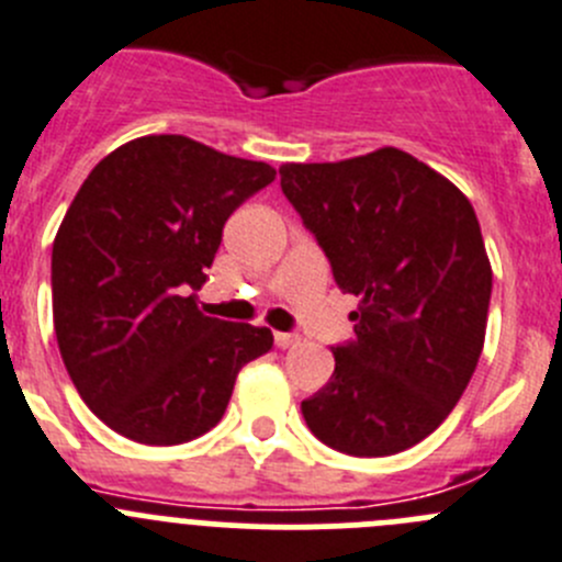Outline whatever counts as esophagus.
I'll list each match as a JSON object with an SVG mask.
<instances>
[{
	"mask_svg": "<svg viewBox=\"0 0 562 562\" xmlns=\"http://www.w3.org/2000/svg\"><path fill=\"white\" fill-rule=\"evenodd\" d=\"M274 344L280 346V349H293V346L299 344V335H291V333H277V335H274Z\"/></svg>",
	"mask_w": 562,
	"mask_h": 562,
	"instance_id": "obj_1",
	"label": "esophagus"
}]
</instances>
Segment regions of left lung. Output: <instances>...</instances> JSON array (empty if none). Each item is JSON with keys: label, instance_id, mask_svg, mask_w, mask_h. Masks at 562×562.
<instances>
[{"label": "left lung", "instance_id": "left-lung-1", "mask_svg": "<svg viewBox=\"0 0 562 562\" xmlns=\"http://www.w3.org/2000/svg\"><path fill=\"white\" fill-rule=\"evenodd\" d=\"M280 186L360 296L352 344L302 402L307 427L355 458L405 452L440 427L476 369L491 302L480 222L454 182L396 146L285 162Z\"/></svg>", "mask_w": 562, "mask_h": 562}]
</instances>
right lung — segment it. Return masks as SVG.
Returning a JSON list of instances; mask_svg holds the SVG:
<instances>
[{
    "label": "right lung",
    "instance_id": "right-lung-1",
    "mask_svg": "<svg viewBox=\"0 0 562 562\" xmlns=\"http://www.w3.org/2000/svg\"><path fill=\"white\" fill-rule=\"evenodd\" d=\"M274 175L186 135H144L99 160L66 210L52 244L57 346L82 402L124 438L175 447L213 429L238 371L274 344L193 296L229 213Z\"/></svg>",
    "mask_w": 562,
    "mask_h": 562
}]
</instances>
